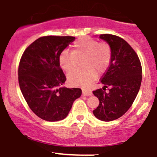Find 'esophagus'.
<instances>
[{"label": "esophagus", "instance_id": "esophagus-1", "mask_svg": "<svg viewBox=\"0 0 157 157\" xmlns=\"http://www.w3.org/2000/svg\"><path fill=\"white\" fill-rule=\"evenodd\" d=\"M82 95H84V96H91V95H92V91L91 90L82 89Z\"/></svg>", "mask_w": 157, "mask_h": 157}]
</instances>
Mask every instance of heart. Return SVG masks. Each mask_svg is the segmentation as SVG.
Returning a JSON list of instances; mask_svg holds the SVG:
<instances>
[{
    "instance_id": "obj_1",
    "label": "heart",
    "mask_w": 157,
    "mask_h": 157,
    "mask_svg": "<svg viewBox=\"0 0 157 157\" xmlns=\"http://www.w3.org/2000/svg\"><path fill=\"white\" fill-rule=\"evenodd\" d=\"M83 69H77L68 75V83L73 86H86L95 78L97 70L105 71L111 63L112 49L106 42H100L89 37H81L75 42L72 52L65 50L60 54L59 62L66 72L77 67L80 60L84 59Z\"/></svg>"
}]
</instances>
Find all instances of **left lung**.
<instances>
[{
	"instance_id": "left-lung-1",
	"label": "left lung",
	"mask_w": 157,
	"mask_h": 157,
	"mask_svg": "<svg viewBox=\"0 0 157 157\" xmlns=\"http://www.w3.org/2000/svg\"><path fill=\"white\" fill-rule=\"evenodd\" d=\"M100 37L111 46L112 58L100 83L104 88L94 90L100 104L94 115L102 121L120 118L132 105L142 82V66L137 54L127 42L117 35L103 34ZM110 87L106 93L105 88Z\"/></svg>"
}]
</instances>
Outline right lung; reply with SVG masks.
<instances>
[{"label": "right lung", "instance_id": "obj_1", "mask_svg": "<svg viewBox=\"0 0 157 157\" xmlns=\"http://www.w3.org/2000/svg\"><path fill=\"white\" fill-rule=\"evenodd\" d=\"M71 36L39 37L25 49L18 66L20 89L30 109L42 120L56 122L67 117L73 102L81 96L79 88L63 87L66 82L59 57Z\"/></svg>", "mask_w": 157, "mask_h": 157}]
</instances>
